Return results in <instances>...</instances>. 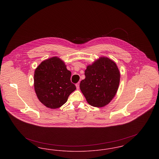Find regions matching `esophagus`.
<instances>
[{"mask_svg": "<svg viewBox=\"0 0 159 159\" xmlns=\"http://www.w3.org/2000/svg\"><path fill=\"white\" fill-rule=\"evenodd\" d=\"M76 88L78 89H79V83H76Z\"/></svg>", "mask_w": 159, "mask_h": 159, "instance_id": "34e87169", "label": "esophagus"}]
</instances>
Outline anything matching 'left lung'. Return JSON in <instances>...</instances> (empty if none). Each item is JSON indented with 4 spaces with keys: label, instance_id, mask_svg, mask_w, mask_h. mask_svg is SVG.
Segmentation results:
<instances>
[{
    "label": "left lung",
    "instance_id": "obj_1",
    "mask_svg": "<svg viewBox=\"0 0 159 159\" xmlns=\"http://www.w3.org/2000/svg\"><path fill=\"white\" fill-rule=\"evenodd\" d=\"M85 79L80 88L88 102L102 107L113 98L120 82V73L116 63L107 57H101L84 71Z\"/></svg>",
    "mask_w": 159,
    "mask_h": 159
}]
</instances>
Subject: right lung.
I'll return each mask as SVG.
<instances>
[{"mask_svg":"<svg viewBox=\"0 0 159 159\" xmlns=\"http://www.w3.org/2000/svg\"><path fill=\"white\" fill-rule=\"evenodd\" d=\"M71 73L58 57L43 61L34 71V90L39 101L46 107L57 108L64 104L76 90L70 80Z\"/></svg>","mask_w":159,"mask_h":159,"instance_id":"right-lung-1","label":"right lung"}]
</instances>
